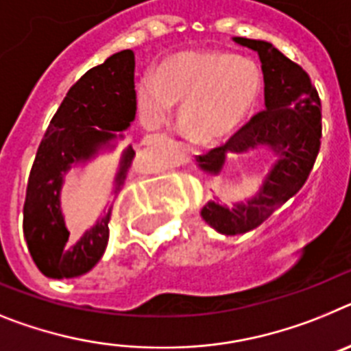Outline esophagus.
Instances as JSON below:
<instances>
[{
	"label": "esophagus",
	"mask_w": 351,
	"mask_h": 351,
	"mask_svg": "<svg viewBox=\"0 0 351 351\" xmlns=\"http://www.w3.org/2000/svg\"><path fill=\"white\" fill-rule=\"evenodd\" d=\"M164 139H167V136H158L157 139H154V143H157V141H164Z\"/></svg>",
	"instance_id": "1"
}]
</instances>
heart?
<instances>
[{
    "label": "heart",
    "mask_w": 351,
    "mask_h": 351,
    "mask_svg": "<svg viewBox=\"0 0 351 351\" xmlns=\"http://www.w3.org/2000/svg\"><path fill=\"white\" fill-rule=\"evenodd\" d=\"M261 70L228 53H187L171 58L139 84V109L148 125L182 104L178 125L191 141H219L254 111L261 95Z\"/></svg>",
    "instance_id": "1"
}]
</instances>
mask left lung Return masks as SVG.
<instances>
[{"label": "left lung", "instance_id": "1", "mask_svg": "<svg viewBox=\"0 0 351 351\" xmlns=\"http://www.w3.org/2000/svg\"><path fill=\"white\" fill-rule=\"evenodd\" d=\"M234 42L260 54L265 79V109L251 118L226 145L197 157L210 175L221 173L230 152L268 148L276 160L263 187L247 203L233 208L210 201L201 215L222 234H242L263 224L277 208L304 187L322 145V104L306 70L272 44L237 36Z\"/></svg>", "mask_w": 351, "mask_h": 351}]
</instances>
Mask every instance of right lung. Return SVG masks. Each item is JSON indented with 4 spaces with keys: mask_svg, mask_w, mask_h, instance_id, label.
I'll return each instance as SVG.
<instances>
[{
    "mask_svg": "<svg viewBox=\"0 0 351 351\" xmlns=\"http://www.w3.org/2000/svg\"><path fill=\"white\" fill-rule=\"evenodd\" d=\"M134 65V53L125 49L88 70L72 84L36 150L26 189L23 230L33 261L51 279L90 272L108 247L111 210L79 239H70L60 208V191L70 164L90 158L136 117ZM134 157L132 148L125 152L114 193L125 185Z\"/></svg>",
    "mask_w": 351,
    "mask_h": 351,
    "instance_id": "obj_1",
    "label": "right lung"
}]
</instances>
